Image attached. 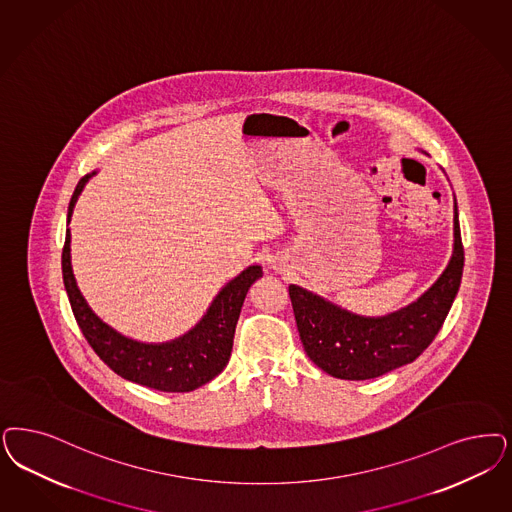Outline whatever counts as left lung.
Listing matches in <instances>:
<instances>
[{
	"instance_id": "1",
	"label": "left lung",
	"mask_w": 512,
	"mask_h": 512,
	"mask_svg": "<svg viewBox=\"0 0 512 512\" xmlns=\"http://www.w3.org/2000/svg\"><path fill=\"white\" fill-rule=\"evenodd\" d=\"M463 274L458 202L454 196L452 257L437 282L414 302L386 316H361L289 285V297L306 355L340 380H369L412 363L441 331Z\"/></svg>"
}]
</instances>
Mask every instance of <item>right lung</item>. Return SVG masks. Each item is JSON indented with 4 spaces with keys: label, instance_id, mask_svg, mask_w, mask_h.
<instances>
[{
    "label": "right lung",
    "instance_id": "obj_1",
    "mask_svg": "<svg viewBox=\"0 0 512 512\" xmlns=\"http://www.w3.org/2000/svg\"><path fill=\"white\" fill-rule=\"evenodd\" d=\"M96 174L98 172L94 170L77 183L68 208V225L79 194L83 193L90 177ZM62 276L71 310L83 335L111 371L140 386L185 393L208 384L227 367L242 304L249 287L263 278V266L244 268L219 289L206 314L194 327L166 342H143L123 335L90 308L71 266L70 227L66 230L62 251Z\"/></svg>",
    "mask_w": 512,
    "mask_h": 512
}]
</instances>
